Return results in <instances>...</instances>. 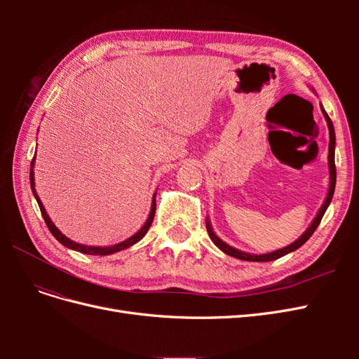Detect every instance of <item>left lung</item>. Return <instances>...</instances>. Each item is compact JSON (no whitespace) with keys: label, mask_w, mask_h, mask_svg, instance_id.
<instances>
[{"label":"left lung","mask_w":359,"mask_h":359,"mask_svg":"<svg viewBox=\"0 0 359 359\" xmlns=\"http://www.w3.org/2000/svg\"><path fill=\"white\" fill-rule=\"evenodd\" d=\"M322 112H323V115H325V119H327V123H328V128H330V154H328V163H330V190H328V196H327V201L323 202V205H322V208H320V211L318 212V215H316V219L313 220V223H311V226L309 227V229L304 232L298 240L295 241V243H292L290 245H287V247H285V248H280V250H277V252H273V253H268V255H248V253H244V252H240V250H236V248H233V247H231V245H227L226 243H223L219 236H217L214 232H212V229H211V224H210V222H206V231H208V235H210V238L212 240V243L219 247L222 252H224L226 255H229V256H233V257H236V259H241V260H250V262H269V260H276V259H278V257H281V256H285V255H287V253H290V252H293V250H297V248H299L304 243H306L309 238L313 235V232L316 231V227L319 226V223H320V220H322V217H323V214H325V211H327V208H328V205L331 203V199H332V194H334V190H335V161H334V148H335V133H334V126H332V121H331V118L328 116V114L325 112V109L322 107Z\"/></svg>","instance_id":"1"}]
</instances>
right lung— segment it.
Wrapping results in <instances>:
<instances>
[{"mask_svg":"<svg viewBox=\"0 0 359 359\" xmlns=\"http://www.w3.org/2000/svg\"><path fill=\"white\" fill-rule=\"evenodd\" d=\"M32 165H34V158H32V161H31V166H32ZM29 182H31L32 193H34V196H36V199H37V203H39V206H40V212H41V215H43V219H45V223H46V226L49 227L50 233H52L53 236H55L57 240H58L62 245H66V247H69V248H72V250H76V252H81V253H85V255L106 256V255H112V253H116V252H121V250H124V248H127V247H130V245H133V244H136L137 241L142 240V238L145 236V233L148 232L151 223H153V220H154V214H156V194H154V199H153V205H151V212H149V217H148L147 223L142 226V229H140L137 233H135L132 238H128V240H126V241H123V243H119V244H116V245H112V247H88V245H82V244H78V243H74V241L69 240L67 236H64V235L57 229V226L50 222L49 215H48L46 211H45V206H43V203L40 202V199H39V196H37V193H36V189H34V172H32V169H29Z\"/></svg>","mask_w":359,"mask_h":359,"instance_id":"add662e5","label":"right lung"}]
</instances>
